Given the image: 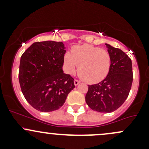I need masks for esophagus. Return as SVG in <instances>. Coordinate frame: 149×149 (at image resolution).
<instances>
[{"label": "esophagus", "instance_id": "34e87169", "mask_svg": "<svg viewBox=\"0 0 149 149\" xmlns=\"http://www.w3.org/2000/svg\"><path fill=\"white\" fill-rule=\"evenodd\" d=\"M80 84V81H78V80H75L74 81V85L75 86H78Z\"/></svg>", "mask_w": 149, "mask_h": 149}]
</instances>
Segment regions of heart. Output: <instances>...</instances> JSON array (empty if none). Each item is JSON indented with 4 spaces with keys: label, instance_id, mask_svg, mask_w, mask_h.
I'll return each instance as SVG.
<instances>
[{
    "label": "heart",
    "instance_id": "obj_1",
    "mask_svg": "<svg viewBox=\"0 0 149 149\" xmlns=\"http://www.w3.org/2000/svg\"><path fill=\"white\" fill-rule=\"evenodd\" d=\"M64 63L68 73H74L78 65L79 76L83 81L88 84H96L106 79L109 74L111 58L106 50L85 44L73 47L71 54L66 53Z\"/></svg>",
    "mask_w": 149,
    "mask_h": 149
}]
</instances>
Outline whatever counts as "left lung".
Here are the masks:
<instances>
[{"mask_svg":"<svg viewBox=\"0 0 149 149\" xmlns=\"http://www.w3.org/2000/svg\"><path fill=\"white\" fill-rule=\"evenodd\" d=\"M111 58L110 71L106 79L89 85L86 95L87 105L95 111L111 113L118 109L129 94L133 82L132 62L119 48L106 43Z\"/></svg>","mask_w":149,"mask_h":149,"instance_id":"1","label":"left lung"}]
</instances>
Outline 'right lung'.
Segmentation results:
<instances>
[{
	"instance_id": "1",
	"label": "right lung",
	"mask_w": 149,
	"mask_h": 149,
	"mask_svg": "<svg viewBox=\"0 0 149 149\" xmlns=\"http://www.w3.org/2000/svg\"><path fill=\"white\" fill-rule=\"evenodd\" d=\"M64 44L53 40L36 42L20 61V86L26 101L42 112L58 110L75 88L74 79L63 70Z\"/></svg>"
}]
</instances>
